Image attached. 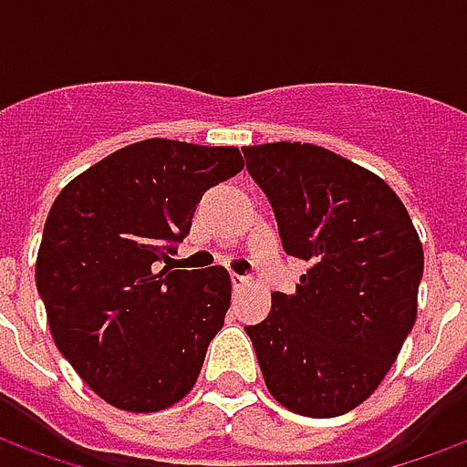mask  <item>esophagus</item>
<instances>
[{
  "label": "esophagus",
  "mask_w": 467,
  "mask_h": 467,
  "mask_svg": "<svg viewBox=\"0 0 467 467\" xmlns=\"http://www.w3.org/2000/svg\"><path fill=\"white\" fill-rule=\"evenodd\" d=\"M247 285H250V277L233 273V287H234V290H243V287H247Z\"/></svg>",
  "instance_id": "esophagus-1"
}]
</instances>
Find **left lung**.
<instances>
[{
    "mask_svg": "<svg viewBox=\"0 0 467 467\" xmlns=\"http://www.w3.org/2000/svg\"><path fill=\"white\" fill-rule=\"evenodd\" d=\"M285 253L307 265L244 333L287 410L335 418L378 390L418 317L422 243L400 197L348 157L307 142L244 147Z\"/></svg>",
    "mask_w": 467,
    "mask_h": 467,
    "instance_id": "left-lung-1",
    "label": "left lung"
}]
</instances>
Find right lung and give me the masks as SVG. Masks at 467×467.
Wrapping results in <instances>:
<instances>
[{"instance_id": "obj_1", "label": "right lung", "mask_w": 467, "mask_h": 467, "mask_svg": "<svg viewBox=\"0 0 467 467\" xmlns=\"http://www.w3.org/2000/svg\"><path fill=\"white\" fill-rule=\"evenodd\" d=\"M243 167L237 147L154 137L107 154L52 204L35 265L49 333L119 410H164L194 388L230 307V273L154 263L172 260L204 190Z\"/></svg>"}]
</instances>
